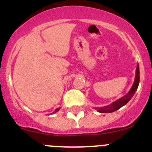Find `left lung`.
<instances>
[{"label":"left lung","mask_w":152,"mask_h":152,"mask_svg":"<svg viewBox=\"0 0 152 152\" xmlns=\"http://www.w3.org/2000/svg\"><path fill=\"white\" fill-rule=\"evenodd\" d=\"M139 64H137L136 71H135V80H134V83L132 86L131 89L129 90L127 94H126L125 96H123V97L119 98V100H116V101L113 102L112 103H110V105L105 106V107H94L95 110H96V111L99 113H113L114 111L118 110L119 109L121 108L122 107H123L124 105H126V103H128L130 100L132 99V97L133 96V95L135 94V91L138 89V87H139Z\"/></svg>","instance_id":"obj_1"}]
</instances>
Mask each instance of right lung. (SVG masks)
I'll return each instance as SVG.
<instances>
[{"mask_svg": "<svg viewBox=\"0 0 152 152\" xmlns=\"http://www.w3.org/2000/svg\"><path fill=\"white\" fill-rule=\"evenodd\" d=\"M59 110H60V107H59V108H57V109H56V110L54 111V113H57L58 111Z\"/></svg>", "mask_w": 152, "mask_h": 152, "instance_id": "right-lung-1", "label": "right lung"}]
</instances>
